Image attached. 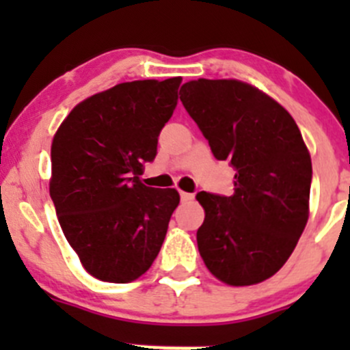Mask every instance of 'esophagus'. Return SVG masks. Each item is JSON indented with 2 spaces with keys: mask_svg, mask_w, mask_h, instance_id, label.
Segmentation results:
<instances>
[{
  "mask_svg": "<svg viewBox=\"0 0 350 350\" xmlns=\"http://www.w3.org/2000/svg\"><path fill=\"white\" fill-rule=\"evenodd\" d=\"M193 198H195V195H191V193L181 191V201H191Z\"/></svg>",
  "mask_w": 350,
  "mask_h": 350,
  "instance_id": "1",
  "label": "esophagus"
}]
</instances>
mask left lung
<instances>
[{
  "instance_id": "left-lung-1",
  "label": "left lung",
  "mask_w": 350,
  "mask_h": 350,
  "mask_svg": "<svg viewBox=\"0 0 350 350\" xmlns=\"http://www.w3.org/2000/svg\"><path fill=\"white\" fill-rule=\"evenodd\" d=\"M179 94L215 157L237 171L232 196L196 195L201 259L228 286L262 283L284 266L308 221V147L286 108L252 84L195 79Z\"/></svg>"
}]
</instances>
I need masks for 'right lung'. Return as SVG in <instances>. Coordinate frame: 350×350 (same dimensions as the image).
<instances>
[{
    "mask_svg": "<svg viewBox=\"0 0 350 350\" xmlns=\"http://www.w3.org/2000/svg\"><path fill=\"white\" fill-rule=\"evenodd\" d=\"M179 84L181 77L116 84L76 105L55 132L49 191L67 242L96 280L132 283L161 250L179 193L139 176L157 154Z\"/></svg>",
    "mask_w": 350,
    "mask_h": 350,
    "instance_id": "1",
    "label": "right lung"
}]
</instances>
